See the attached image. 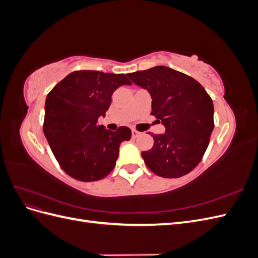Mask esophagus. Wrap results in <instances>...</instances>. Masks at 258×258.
Returning a JSON list of instances; mask_svg holds the SVG:
<instances>
[{
	"instance_id": "1",
	"label": "esophagus",
	"mask_w": 258,
	"mask_h": 258,
	"mask_svg": "<svg viewBox=\"0 0 258 258\" xmlns=\"http://www.w3.org/2000/svg\"><path fill=\"white\" fill-rule=\"evenodd\" d=\"M140 136V132L139 131H137V130H132V138H137V137H139Z\"/></svg>"
}]
</instances>
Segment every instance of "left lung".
Masks as SVG:
<instances>
[{"label": "left lung", "mask_w": 258, "mask_h": 258, "mask_svg": "<svg viewBox=\"0 0 258 258\" xmlns=\"http://www.w3.org/2000/svg\"><path fill=\"white\" fill-rule=\"evenodd\" d=\"M136 85L151 93L152 115L166 127L154 135V145L142 152L152 172L176 178L198 166L214 128V107L206 89L192 77L158 66L128 74Z\"/></svg>", "instance_id": "obj_1"}]
</instances>
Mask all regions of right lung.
I'll return each instance as SVG.
<instances>
[{"mask_svg":"<svg viewBox=\"0 0 258 258\" xmlns=\"http://www.w3.org/2000/svg\"><path fill=\"white\" fill-rule=\"evenodd\" d=\"M131 85L124 74L74 71L59 82L45 102L43 130L62 170L82 182L105 177L116 165L121 142L131 130L115 132L98 124L111 105L113 92Z\"/></svg>","mask_w":258,"mask_h":258,"instance_id":"right-lung-1","label":"right lung"}]
</instances>
